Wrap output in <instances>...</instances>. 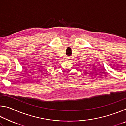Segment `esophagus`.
<instances>
[{
    "label": "esophagus",
    "instance_id": "obj_1",
    "mask_svg": "<svg viewBox=\"0 0 126 126\" xmlns=\"http://www.w3.org/2000/svg\"><path fill=\"white\" fill-rule=\"evenodd\" d=\"M71 57H68V58H67V59H68V60H69V61H71Z\"/></svg>",
    "mask_w": 126,
    "mask_h": 126
}]
</instances>
